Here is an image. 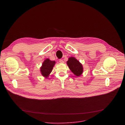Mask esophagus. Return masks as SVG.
Segmentation results:
<instances>
[{
  "label": "esophagus",
  "mask_w": 125,
  "mask_h": 125,
  "mask_svg": "<svg viewBox=\"0 0 125 125\" xmlns=\"http://www.w3.org/2000/svg\"><path fill=\"white\" fill-rule=\"evenodd\" d=\"M59 62H60V63H64V61H63V60L62 59H60V60H59Z\"/></svg>",
  "instance_id": "obj_1"
}]
</instances>
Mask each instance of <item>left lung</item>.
I'll return each mask as SVG.
<instances>
[{"label": "left lung", "instance_id": "1", "mask_svg": "<svg viewBox=\"0 0 125 125\" xmlns=\"http://www.w3.org/2000/svg\"><path fill=\"white\" fill-rule=\"evenodd\" d=\"M67 64L70 70L76 76L79 77L83 74V65L75 57H69L67 61Z\"/></svg>", "mask_w": 125, "mask_h": 125}]
</instances>
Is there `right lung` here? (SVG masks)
Returning a JSON list of instances; mask_svg holds the SVG:
<instances>
[{
    "instance_id": "right-lung-1",
    "label": "right lung",
    "mask_w": 125,
    "mask_h": 125,
    "mask_svg": "<svg viewBox=\"0 0 125 125\" xmlns=\"http://www.w3.org/2000/svg\"><path fill=\"white\" fill-rule=\"evenodd\" d=\"M55 63V61H51L48 58L45 59L40 68V71L42 76L46 79L47 78L52 72Z\"/></svg>"
}]
</instances>
